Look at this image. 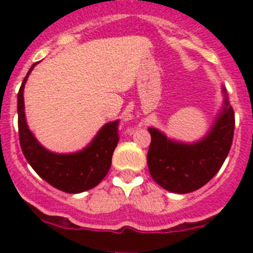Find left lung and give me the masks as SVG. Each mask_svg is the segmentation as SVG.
Instances as JSON below:
<instances>
[{
    "label": "left lung",
    "mask_w": 253,
    "mask_h": 253,
    "mask_svg": "<svg viewBox=\"0 0 253 253\" xmlns=\"http://www.w3.org/2000/svg\"><path fill=\"white\" fill-rule=\"evenodd\" d=\"M234 124L233 107L225 96L223 111L209 134L199 143L172 142L160 130L149 128L152 140L147 162L153 180L176 194L191 193L204 186L216 175L229 153Z\"/></svg>",
    "instance_id": "left-lung-1"
}]
</instances>
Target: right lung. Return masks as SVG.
<instances>
[{
	"mask_svg": "<svg viewBox=\"0 0 253 253\" xmlns=\"http://www.w3.org/2000/svg\"><path fill=\"white\" fill-rule=\"evenodd\" d=\"M29 69L17 93V125L21 151L26 161L40 177L64 193L78 194L99 185L111 166L114 149L119 142V122L107 123L90 146L73 154H55L40 146L29 130L24 111V86L30 75Z\"/></svg>",
	"mask_w": 253,
	"mask_h": 253,
	"instance_id": "right-lung-1",
	"label": "right lung"
}]
</instances>
